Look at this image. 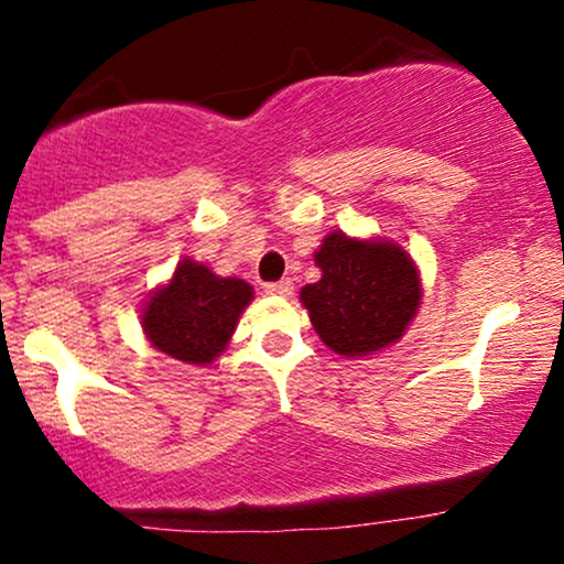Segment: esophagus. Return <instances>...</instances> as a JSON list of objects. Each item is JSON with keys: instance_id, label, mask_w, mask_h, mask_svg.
<instances>
[{"instance_id": "1", "label": "esophagus", "mask_w": 564, "mask_h": 564, "mask_svg": "<svg viewBox=\"0 0 564 564\" xmlns=\"http://www.w3.org/2000/svg\"><path fill=\"white\" fill-rule=\"evenodd\" d=\"M291 281L286 278V281H275V283H264V294L270 296H289L291 294Z\"/></svg>"}]
</instances>
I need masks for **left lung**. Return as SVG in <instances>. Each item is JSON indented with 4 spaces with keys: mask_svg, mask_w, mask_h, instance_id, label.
<instances>
[{
    "mask_svg": "<svg viewBox=\"0 0 564 564\" xmlns=\"http://www.w3.org/2000/svg\"><path fill=\"white\" fill-rule=\"evenodd\" d=\"M321 281L300 300L323 345L347 358L373 355L403 336L422 302L416 262L384 238L328 232L315 251Z\"/></svg>",
    "mask_w": 564,
    "mask_h": 564,
    "instance_id": "left-lung-1",
    "label": "left lung"
}]
</instances>
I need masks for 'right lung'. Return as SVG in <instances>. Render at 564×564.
I'll use <instances>...</instances> for the list:
<instances>
[{"mask_svg":"<svg viewBox=\"0 0 564 564\" xmlns=\"http://www.w3.org/2000/svg\"><path fill=\"white\" fill-rule=\"evenodd\" d=\"M251 300L254 291L241 278H219L206 264L183 260L142 307V332L159 352L206 366L228 347Z\"/></svg>","mask_w":564,"mask_h":564,"instance_id":"1","label":"right lung"}]
</instances>
